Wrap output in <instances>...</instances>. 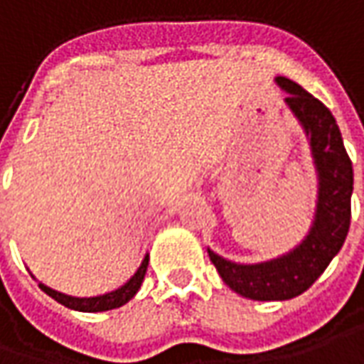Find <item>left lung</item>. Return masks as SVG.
Returning <instances> with one entry per match:
<instances>
[{"label":"left lung","instance_id":"left-lung-1","mask_svg":"<svg viewBox=\"0 0 364 364\" xmlns=\"http://www.w3.org/2000/svg\"><path fill=\"white\" fill-rule=\"evenodd\" d=\"M287 91V105L305 127L318 171L315 223L306 239L289 255L259 263L237 265L209 251L211 263L235 293L253 301H287L305 293L341 251L350 225L353 163L333 113L299 83L277 77Z\"/></svg>","mask_w":364,"mask_h":364}]
</instances>
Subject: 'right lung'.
<instances>
[{"label":"right lung","instance_id":"right-lung-1","mask_svg":"<svg viewBox=\"0 0 364 364\" xmlns=\"http://www.w3.org/2000/svg\"><path fill=\"white\" fill-rule=\"evenodd\" d=\"M147 265H149V257L143 259V263L137 269V273L131 277L129 281L125 285L117 289V291H111V293H105V295L99 296H89V299H77V296H69L63 295V293H58L49 287L41 285L39 283V289L47 293L51 299H55L58 303L65 305L68 309H75V311H83V313H99V311H111V309H117V306L125 305L127 301H131L135 293L139 291L141 283L145 279V273H147Z\"/></svg>","mask_w":364,"mask_h":364}]
</instances>
